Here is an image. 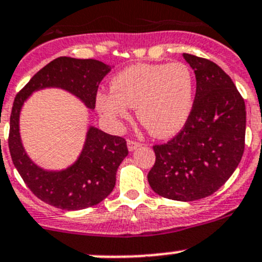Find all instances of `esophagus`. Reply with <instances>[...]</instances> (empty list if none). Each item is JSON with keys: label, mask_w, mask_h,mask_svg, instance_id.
Listing matches in <instances>:
<instances>
[{"label": "esophagus", "mask_w": 262, "mask_h": 262, "mask_svg": "<svg viewBox=\"0 0 262 262\" xmlns=\"http://www.w3.org/2000/svg\"><path fill=\"white\" fill-rule=\"evenodd\" d=\"M126 144H128V149L129 150H134V149H137V148H138V147L142 146V144L139 143V142L133 141V139H128Z\"/></svg>", "instance_id": "esophagus-1"}]
</instances>
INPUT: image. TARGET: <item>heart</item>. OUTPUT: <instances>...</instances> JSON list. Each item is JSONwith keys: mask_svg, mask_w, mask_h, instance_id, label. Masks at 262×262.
<instances>
[{"mask_svg": "<svg viewBox=\"0 0 262 262\" xmlns=\"http://www.w3.org/2000/svg\"><path fill=\"white\" fill-rule=\"evenodd\" d=\"M110 86L112 91L97 94L99 112L118 121L137 107L138 120L158 138L178 133L191 115L195 77L182 62L138 63L115 75Z\"/></svg>", "mask_w": 262, "mask_h": 262, "instance_id": "1", "label": "heart"}]
</instances>
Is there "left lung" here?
Returning a JSON list of instances; mask_svg holds the SVG:
<instances>
[{"instance_id": "1", "label": "left lung", "mask_w": 262, "mask_h": 262, "mask_svg": "<svg viewBox=\"0 0 262 262\" xmlns=\"http://www.w3.org/2000/svg\"><path fill=\"white\" fill-rule=\"evenodd\" d=\"M194 70L196 94L190 118L171 141L153 146L148 182L156 194L192 202L215 192L231 178L245 150V100L219 66L184 53Z\"/></svg>"}]
</instances>
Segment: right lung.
Wrapping results in <instances>:
<instances>
[{"label":"right lung","instance_id":"obj_1","mask_svg":"<svg viewBox=\"0 0 262 262\" xmlns=\"http://www.w3.org/2000/svg\"><path fill=\"white\" fill-rule=\"evenodd\" d=\"M109 71V66L96 59L59 57L34 75L15 97L9 133L12 162L33 194L47 204L63 210H80L99 204L114 189L116 170L128 156V147L121 137L91 126L81 156L71 167L63 171L43 170L28 157L21 144L18 116L24 101L36 90L59 87L95 109L97 89Z\"/></svg>","mask_w":262,"mask_h":262}]
</instances>
